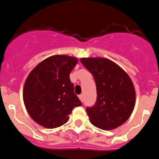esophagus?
Segmentation results:
<instances>
[{
    "instance_id": "esophagus-1",
    "label": "esophagus",
    "mask_w": 159,
    "mask_h": 159,
    "mask_svg": "<svg viewBox=\"0 0 159 159\" xmlns=\"http://www.w3.org/2000/svg\"><path fill=\"white\" fill-rule=\"evenodd\" d=\"M79 99H80L81 102H83V101H84V95H79Z\"/></svg>"
}]
</instances>
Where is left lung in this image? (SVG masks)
I'll return each instance as SVG.
<instances>
[{
    "label": "left lung",
    "mask_w": 159,
    "mask_h": 159,
    "mask_svg": "<svg viewBox=\"0 0 159 159\" xmlns=\"http://www.w3.org/2000/svg\"><path fill=\"white\" fill-rule=\"evenodd\" d=\"M95 79L97 100L86 111L90 122L99 129L113 130L127 121L135 105V90L127 73L117 64L102 57L81 58Z\"/></svg>",
    "instance_id": "left-lung-1"
}]
</instances>
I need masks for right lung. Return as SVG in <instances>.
I'll list each match as a JSON object with an SVG mask.
<instances>
[{
	"mask_svg": "<svg viewBox=\"0 0 159 159\" xmlns=\"http://www.w3.org/2000/svg\"><path fill=\"white\" fill-rule=\"evenodd\" d=\"M78 60L55 55L43 60L28 75L23 89L24 103L36 123L52 129L65 124L73 108L82 102L69 78Z\"/></svg>",
	"mask_w": 159,
	"mask_h": 159,
	"instance_id": "1",
	"label": "right lung"
}]
</instances>
